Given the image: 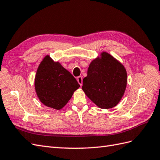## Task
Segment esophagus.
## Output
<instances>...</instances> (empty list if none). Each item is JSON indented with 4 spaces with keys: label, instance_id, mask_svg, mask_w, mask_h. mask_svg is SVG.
Masks as SVG:
<instances>
[{
    "label": "esophagus",
    "instance_id": "34e87169",
    "mask_svg": "<svg viewBox=\"0 0 160 160\" xmlns=\"http://www.w3.org/2000/svg\"><path fill=\"white\" fill-rule=\"evenodd\" d=\"M77 81H78V82L79 83V84L80 86L82 85V76H78V77L77 78Z\"/></svg>",
    "mask_w": 160,
    "mask_h": 160
}]
</instances>
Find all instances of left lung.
<instances>
[{"label": "left lung", "instance_id": "8db88e82", "mask_svg": "<svg viewBox=\"0 0 160 160\" xmlns=\"http://www.w3.org/2000/svg\"><path fill=\"white\" fill-rule=\"evenodd\" d=\"M101 56L90 64L82 89L98 107L109 109L117 105L124 95L127 73L124 65L109 53L103 52Z\"/></svg>", "mask_w": 160, "mask_h": 160}]
</instances>
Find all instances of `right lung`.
<instances>
[{
	"label": "right lung",
	"mask_w": 160,
	"mask_h": 160,
	"mask_svg": "<svg viewBox=\"0 0 160 160\" xmlns=\"http://www.w3.org/2000/svg\"><path fill=\"white\" fill-rule=\"evenodd\" d=\"M34 84L40 101L47 107L57 110L67 104L73 92L80 87L75 78L48 55L39 65Z\"/></svg>",
	"instance_id": "1"
}]
</instances>
